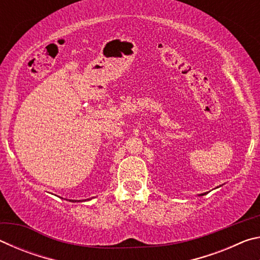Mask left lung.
Listing matches in <instances>:
<instances>
[{"label":"left lung","mask_w":260,"mask_h":260,"mask_svg":"<svg viewBox=\"0 0 260 260\" xmlns=\"http://www.w3.org/2000/svg\"><path fill=\"white\" fill-rule=\"evenodd\" d=\"M203 195H205V193H200V196H203Z\"/></svg>","instance_id":"left-lung-1"}]
</instances>
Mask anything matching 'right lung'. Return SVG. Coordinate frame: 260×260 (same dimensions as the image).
Returning a JSON list of instances; mask_svg holds the SVG:
<instances>
[{
    "label": "right lung",
    "instance_id": "obj_1",
    "mask_svg": "<svg viewBox=\"0 0 260 260\" xmlns=\"http://www.w3.org/2000/svg\"><path fill=\"white\" fill-rule=\"evenodd\" d=\"M89 200V199H88ZM83 201H87V200H83ZM70 202H82V201H77V200H70Z\"/></svg>",
    "mask_w": 260,
    "mask_h": 260
}]
</instances>
